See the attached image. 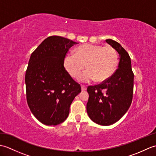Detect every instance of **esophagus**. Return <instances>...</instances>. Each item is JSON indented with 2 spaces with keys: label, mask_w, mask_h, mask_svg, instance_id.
<instances>
[{
  "label": "esophagus",
  "mask_w": 156,
  "mask_h": 156,
  "mask_svg": "<svg viewBox=\"0 0 156 156\" xmlns=\"http://www.w3.org/2000/svg\"><path fill=\"white\" fill-rule=\"evenodd\" d=\"M81 89L82 91H84L87 90V87H85V86H81Z\"/></svg>",
  "instance_id": "obj_1"
}]
</instances>
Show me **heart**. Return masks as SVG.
Segmentation results:
<instances>
[{"instance_id": "1", "label": "heart", "mask_w": 156, "mask_h": 156, "mask_svg": "<svg viewBox=\"0 0 156 156\" xmlns=\"http://www.w3.org/2000/svg\"><path fill=\"white\" fill-rule=\"evenodd\" d=\"M119 62L118 53L110 45L86 44L75 53L69 52L64 58V66L72 77L77 78L86 67L87 71L79 76V80L89 82H103L114 74Z\"/></svg>"}]
</instances>
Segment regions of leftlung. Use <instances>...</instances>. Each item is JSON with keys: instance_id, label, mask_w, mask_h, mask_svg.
<instances>
[{"instance_id": "1", "label": "left lung", "mask_w": 156, "mask_h": 156, "mask_svg": "<svg viewBox=\"0 0 156 156\" xmlns=\"http://www.w3.org/2000/svg\"><path fill=\"white\" fill-rule=\"evenodd\" d=\"M105 41L119 53V66L107 80L88 87L87 111L92 121L107 126L118 121L130 107L133 99L134 74L131 58L125 49L112 39Z\"/></svg>"}]
</instances>
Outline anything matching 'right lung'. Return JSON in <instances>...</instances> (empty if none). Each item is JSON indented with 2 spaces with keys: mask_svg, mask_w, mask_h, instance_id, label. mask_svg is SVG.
Here are the masks:
<instances>
[{
  "mask_svg": "<svg viewBox=\"0 0 156 156\" xmlns=\"http://www.w3.org/2000/svg\"><path fill=\"white\" fill-rule=\"evenodd\" d=\"M78 43L60 36L46 38L32 53L25 74L27 102L35 118L46 125L64 122L80 85L64 68V58Z\"/></svg>",
  "mask_w": 156,
  "mask_h": 156,
  "instance_id": "right-lung-1",
  "label": "right lung"
}]
</instances>
